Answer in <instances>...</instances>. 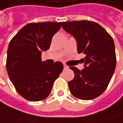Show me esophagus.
<instances>
[{
	"mask_svg": "<svg viewBox=\"0 0 123 123\" xmlns=\"http://www.w3.org/2000/svg\"><path fill=\"white\" fill-rule=\"evenodd\" d=\"M64 70H68L69 69V67L68 66V65H66V64H64Z\"/></svg>",
	"mask_w": 123,
	"mask_h": 123,
	"instance_id": "esophagus-1",
	"label": "esophagus"
}]
</instances>
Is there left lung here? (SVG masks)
<instances>
[{
    "label": "left lung",
    "mask_w": 123,
    "mask_h": 123,
    "mask_svg": "<svg viewBox=\"0 0 123 123\" xmlns=\"http://www.w3.org/2000/svg\"><path fill=\"white\" fill-rule=\"evenodd\" d=\"M62 27L76 39L78 53L85 54L84 69L70 67L75 74L68 82L70 91L80 99L97 98L105 91L115 70L114 40L102 26L90 21L62 22Z\"/></svg>",
    "instance_id": "obj_1"
}]
</instances>
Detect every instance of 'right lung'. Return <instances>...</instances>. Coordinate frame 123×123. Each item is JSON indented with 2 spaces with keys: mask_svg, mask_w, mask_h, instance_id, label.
<instances>
[{
  "mask_svg": "<svg viewBox=\"0 0 123 123\" xmlns=\"http://www.w3.org/2000/svg\"><path fill=\"white\" fill-rule=\"evenodd\" d=\"M61 26L62 22L30 23L19 30L9 42L6 59L8 75L17 92L29 101L46 99L63 70L60 62L48 64L41 61V53L49 49L53 36Z\"/></svg>",
  "mask_w": 123,
  "mask_h": 123,
  "instance_id": "right-lung-1",
  "label": "right lung"
}]
</instances>
